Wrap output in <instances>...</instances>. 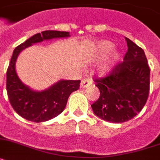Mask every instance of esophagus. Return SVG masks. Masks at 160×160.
Instances as JSON below:
<instances>
[{
  "label": "esophagus",
  "instance_id": "34e87169",
  "mask_svg": "<svg viewBox=\"0 0 160 160\" xmlns=\"http://www.w3.org/2000/svg\"><path fill=\"white\" fill-rule=\"evenodd\" d=\"M92 82V80L91 78H86L84 79V80H82L81 83H80V88H87L89 85H91Z\"/></svg>",
  "mask_w": 160,
  "mask_h": 160
}]
</instances>
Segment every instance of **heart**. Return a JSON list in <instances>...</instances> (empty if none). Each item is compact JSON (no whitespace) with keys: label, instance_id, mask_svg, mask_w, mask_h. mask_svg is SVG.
I'll return each instance as SVG.
<instances>
[{"label":"heart","instance_id":"heart-1","mask_svg":"<svg viewBox=\"0 0 160 160\" xmlns=\"http://www.w3.org/2000/svg\"><path fill=\"white\" fill-rule=\"evenodd\" d=\"M114 47V44L112 42L107 41V40L100 41L99 42H97V45H95L93 48L92 55H93L94 59H97V60H101V59H104L105 56H107L113 51ZM119 58H120V54L118 51L113 52L110 59L101 67V69H100V72L102 75L110 73L114 68L115 63L118 61Z\"/></svg>","mask_w":160,"mask_h":160}]
</instances>
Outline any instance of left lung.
Wrapping results in <instances>:
<instances>
[{"label": "left lung", "mask_w": 160, "mask_h": 160, "mask_svg": "<svg viewBox=\"0 0 160 160\" xmlns=\"http://www.w3.org/2000/svg\"><path fill=\"white\" fill-rule=\"evenodd\" d=\"M128 50L123 62L109 76L96 80L100 97L91 105L102 120L122 123L133 118L147 102L150 88V68L144 51L125 38Z\"/></svg>", "instance_id": "1"}]
</instances>
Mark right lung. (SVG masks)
I'll use <instances>...</instances> for the list:
<instances>
[{"instance_id": "add662e5", "label": "right lung", "mask_w": 160, "mask_h": 160, "mask_svg": "<svg viewBox=\"0 0 160 160\" xmlns=\"http://www.w3.org/2000/svg\"><path fill=\"white\" fill-rule=\"evenodd\" d=\"M68 37L69 32L46 30L30 37L13 51L6 72V89L11 105L23 118L33 122H43L60 114L70 94L80 88V80H60L47 89H32L17 74L16 61L19 54L34 43Z\"/></svg>"}]
</instances>
